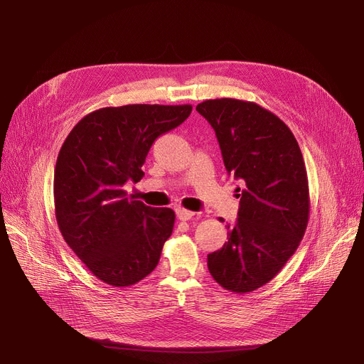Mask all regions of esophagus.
Here are the masks:
<instances>
[{"instance_id": "esophagus-1", "label": "esophagus", "mask_w": 364, "mask_h": 364, "mask_svg": "<svg viewBox=\"0 0 364 364\" xmlns=\"http://www.w3.org/2000/svg\"><path fill=\"white\" fill-rule=\"evenodd\" d=\"M193 215H195V213L187 211V209H184V208H178V209H177V218H178L180 221H188V220H192Z\"/></svg>"}]
</instances>
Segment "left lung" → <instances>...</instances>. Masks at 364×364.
<instances>
[{
    "label": "left lung",
    "mask_w": 364,
    "mask_h": 364,
    "mask_svg": "<svg viewBox=\"0 0 364 364\" xmlns=\"http://www.w3.org/2000/svg\"><path fill=\"white\" fill-rule=\"evenodd\" d=\"M196 110L211 124L240 206L228 242L208 255L224 289L246 294L269 283L294 255L310 215L307 169L292 131L254 102L205 100Z\"/></svg>",
    "instance_id": "obj_1"
}]
</instances>
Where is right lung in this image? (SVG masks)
I'll return each mask as SVG.
<instances>
[{"label":"right lung","instance_id":"right-lung-1","mask_svg":"<svg viewBox=\"0 0 364 364\" xmlns=\"http://www.w3.org/2000/svg\"><path fill=\"white\" fill-rule=\"evenodd\" d=\"M192 105H127L84 117L66 137L54 168L59 230L102 282L127 288L149 276L174 228L169 208L146 206L124 184L143 178L159 136L183 124Z\"/></svg>","mask_w":364,"mask_h":364}]
</instances>
